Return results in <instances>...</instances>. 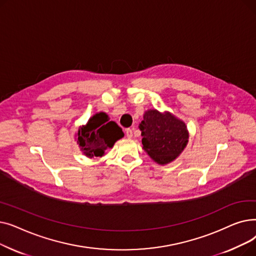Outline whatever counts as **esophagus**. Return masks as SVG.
I'll use <instances>...</instances> for the list:
<instances>
[{
  "instance_id": "obj_1",
  "label": "esophagus",
  "mask_w": 256,
  "mask_h": 256,
  "mask_svg": "<svg viewBox=\"0 0 256 256\" xmlns=\"http://www.w3.org/2000/svg\"><path fill=\"white\" fill-rule=\"evenodd\" d=\"M126 135L128 138H132V128H126Z\"/></svg>"
}]
</instances>
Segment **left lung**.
Listing matches in <instances>:
<instances>
[{
  "label": "left lung",
  "mask_w": 256,
  "mask_h": 256,
  "mask_svg": "<svg viewBox=\"0 0 256 256\" xmlns=\"http://www.w3.org/2000/svg\"><path fill=\"white\" fill-rule=\"evenodd\" d=\"M139 128L142 132L143 150L160 165L176 160L184 150L189 139L186 124L169 112L146 111Z\"/></svg>",
  "instance_id": "1"
}]
</instances>
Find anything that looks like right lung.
I'll return each mask as SVG.
<instances>
[{
  "mask_svg": "<svg viewBox=\"0 0 256 256\" xmlns=\"http://www.w3.org/2000/svg\"><path fill=\"white\" fill-rule=\"evenodd\" d=\"M78 144L80 150L88 158L102 156L106 148L122 138L124 134L114 121H109V116L104 112L93 115L86 126L78 130Z\"/></svg>",
  "mask_w": 256,
  "mask_h": 256,
  "instance_id": "1",
  "label": "right lung"
}]
</instances>
